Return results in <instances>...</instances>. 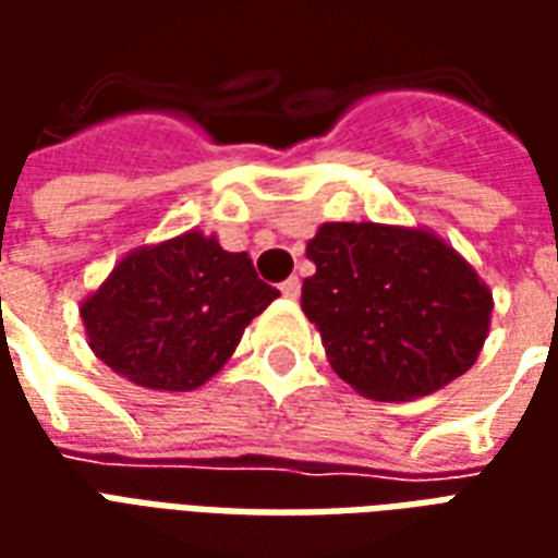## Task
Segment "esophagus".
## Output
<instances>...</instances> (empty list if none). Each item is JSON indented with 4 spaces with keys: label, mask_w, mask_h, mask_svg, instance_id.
I'll list each match as a JSON object with an SVG mask.
<instances>
[{
    "label": "esophagus",
    "mask_w": 558,
    "mask_h": 558,
    "mask_svg": "<svg viewBox=\"0 0 558 558\" xmlns=\"http://www.w3.org/2000/svg\"><path fill=\"white\" fill-rule=\"evenodd\" d=\"M280 292H283L287 299H299V295H302V280L299 278L283 280V283H280Z\"/></svg>",
    "instance_id": "1"
}]
</instances>
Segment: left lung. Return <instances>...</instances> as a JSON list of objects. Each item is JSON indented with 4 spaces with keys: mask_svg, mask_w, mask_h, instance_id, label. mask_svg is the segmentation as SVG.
I'll use <instances>...</instances> for the list:
<instances>
[{
    "mask_svg": "<svg viewBox=\"0 0 558 558\" xmlns=\"http://www.w3.org/2000/svg\"><path fill=\"white\" fill-rule=\"evenodd\" d=\"M302 311L362 398L415 400L463 376L490 335L493 292L427 227L331 220L307 242Z\"/></svg>",
    "mask_w": 558,
    "mask_h": 558,
    "instance_id": "left-lung-1",
    "label": "left lung"
}]
</instances>
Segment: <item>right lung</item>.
<instances>
[{
  "instance_id": "obj_1",
  "label": "right lung",
  "mask_w": 558,
  "mask_h": 558,
  "mask_svg": "<svg viewBox=\"0 0 558 558\" xmlns=\"http://www.w3.org/2000/svg\"><path fill=\"white\" fill-rule=\"evenodd\" d=\"M278 295L256 278L251 256L187 230L122 256L80 302V316L89 350L113 374L151 391H194Z\"/></svg>"
}]
</instances>
